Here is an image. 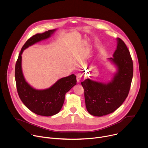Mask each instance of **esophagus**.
<instances>
[{
    "instance_id": "34e87169",
    "label": "esophagus",
    "mask_w": 148,
    "mask_h": 148,
    "mask_svg": "<svg viewBox=\"0 0 148 148\" xmlns=\"http://www.w3.org/2000/svg\"><path fill=\"white\" fill-rule=\"evenodd\" d=\"M82 79V74L81 73H78L77 74V81L78 82H80Z\"/></svg>"
}]
</instances>
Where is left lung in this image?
Masks as SVG:
<instances>
[{"label":"left lung","instance_id":"left-lung-1","mask_svg":"<svg viewBox=\"0 0 148 148\" xmlns=\"http://www.w3.org/2000/svg\"><path fill=\"white\" fill-rule=\"evenodd\" d=\"M113 58L118 72L108 84L88 78L81 82L84 89L85 105L88 112L95 116H102L114 112L128 96L133 76V62L126 45L120 38Z\"/></svg>","mask_w":148,"mask_h":148}]
</instances>
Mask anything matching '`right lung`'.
Masks as SVG:
<instances>
[{"label":"right lung","instance_id":"right-lung-1","mask_svg":"<svg viewBox=\"0 0 148 148\" xmlns=\"http://www.w3.org/2000/svg\"><path fill=\"white\" fill-rule=\"evenodd\" d=\"M54 31L55 29L49 30L42 34H36L29 38L21 48L15 66L16 87L20 99L31 112L43 116H51L60 112L64 102L66 93L77 84L76 76L72 74L62 78L46 89H35L24 78L21 70V55L25 49L50 37Z\"/></svg>","mask_w":148,"mask_h":148}]
</instances>
